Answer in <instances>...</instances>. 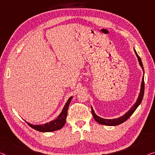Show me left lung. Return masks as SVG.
I'll list each match as a JSON object with an SVG mask.
<instances>
[{
    "instance_id": "obj_1",
    "label": "left lung",
    "mask_w": 155,
    "mask_h": 155,
    "mask_svg": "<svg viewBox=\"0 0 155 155\" xmlns=\"http://www.w3.org/2000/svg\"><path fill=\"white\" fill-rule=\"evenodd\" d=\"M134 52L136 53V55L137 56L138 60L139 61V64L140 66H141V68H143V70L144 71L143 68V66L141 59L140 58V57L138 55V54L137 53V52L134 50ZM144 89H145V84H144V80L143 78L142 80V83H141V92H140L139 97H138V100L136 103L133 105V107L132 108L130 109V110L128 111V112L126 113L124 116H121V117L118 118H115V119H104L102 118L99 116H97L96 114H95L94 109L91 107V112H92V115L94 116V118L95 119V120L96 121L97 123H100L101 125H108V126H115V125H120L121 123H124L125 121H126L129 118L131 115L134 112V111L137 109V108L139 107V105L141 104V102L143 100V95H144Z\"/></svg>"
}]
</instances>
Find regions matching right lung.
Masks as SVG:
<instances>
[{
	"mask_svg": "<svg viewBox=\"0 0 155 155\" xmlns=\"http://www.w3.org/2000/svg\"><path fill=\"white\" fill-rule=\"evenodd\" d=\"M71 99H72V97H70L68 98V101L66 102L65 106L64 107V108L61 111V114H59V116L55 120H52L50 123H46V124L43 125H32L30 124L29 123H27L29 126L33 128V129L37 131H39V132H53V131L58 130L61 128L63 127V126L65 125L66 123V116H67V111L68 109V106H69L70 102Z\"/></svg>",
	"mask_w": 155,
	"mask_h": 155,
	"instance_id": "add662e5",
	"label": "right lung"
}]
</instances>
